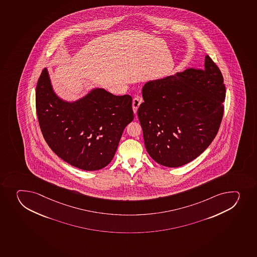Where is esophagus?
Returning a JSON list of instances; mask_svg holds the SVG:
<instances>
[{"instance_id": "obj_1", "label": "esophagus", "mask_w": 257, "mask_h": 257, "mask_svg": "<svg viewBox=\"0 0 257 257\" xmlns=\"http://www.w3.org/2000/svg\"><path fill=\"white\" fill-rule=\"evenodd\" d=\"M142 101H143V99H142L141 97H136V98L133 99V111H134L135 114L137 113V111H138V108H139V106H140V104L141 103H142Z\"/></svg>"}]
</instances>
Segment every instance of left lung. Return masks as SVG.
<instances>
[{"label": "left lung", "instance_id": "obj_1", "mask_svg": "<svg viewBox=\"0 0 257 257\" xmlns=\"http://www.w3.org/2000/svg\"><path fill=\"white\" fill-rule=\"evenodd\" d=\"M138 110L146 149L168 168L190 163L207 149L221 123L225 85L221 72L206 55L203 69H186L151 80Z\"/></svg>", "mask_w": 257, "mask_h": 257}]
</instances>
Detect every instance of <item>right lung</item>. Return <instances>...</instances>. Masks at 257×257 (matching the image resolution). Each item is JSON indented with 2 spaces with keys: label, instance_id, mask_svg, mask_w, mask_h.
Instances as JSON below:
<instances>
[{
  "label": "right lung",
  "instance_id": "1",
  "mask_svg": "<svg viewBox=\"0 0 257 257\" xmlns=\"http://www.w3.org/2000/svg\"><path fill=\"white\" fill-rule=\"evenodd\" d=\"M133 98L94 88L75 101L54 92L48 69L36 88V109L44 139L56 155L82 170L106 167L114 158L122 133L133 121Z\"/></svg>",
  "mask_w": 257,
  "mask_h": 257
}]
</instances>
